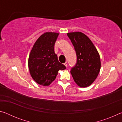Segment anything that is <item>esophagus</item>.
Wrapping results in <instances>:
<instances>
[{
  "instance_id": "1",
  "label": "esophagus",
  "mask_w": 122,
  "mask_h": 122,
  "mask_svg": "<svg viewBox=\"0 0 122 122\" xmlns=\"http://www.w3.org/2000/svg\"><path fill=\"white\" fill-rule=\"evenodd\" d=\"M64 65H65L66 67H67V65H68V63H67V62H66L64 63Z\"/></svg>"
}]
</instances>
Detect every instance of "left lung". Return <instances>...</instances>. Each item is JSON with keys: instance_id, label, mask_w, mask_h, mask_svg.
<instances>
[{"instance_id": "obj_1", "label": "left lung", "mask_w": 122, "mask_h": 122, "mask_svg": "<svg viewBox=\"0 0 122 122\" xmlns=\"http://www.w3.org/2000/svg\"><path fill=\"white\" fill-rule=\"evenodd\" d=\"M67 36L77 56L76 63L71 73L78 86L86 87L93 83L100 71V55L90 39L82 32L68 33Z\"/></svg>"}]
</instances>
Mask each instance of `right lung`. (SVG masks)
Masks as SVG:
<instances>
[{
  "mask_svg": "<svg viewBox=\"0 0 122 122\" xmlns=\"http://www.w3.org/2000/svg\"><path fill=\"white\" fill-rule=\"evenodd\" d=\"M59 33L46 32L35 42L28 58L30 74L35 81L40 85L48 86L55 78L60 70L66 66L60 63L54 52V45Z\"/></svg>",
  "mask_w": 122,
  "mask_h": 122,
  "instance_id": "obj_1",
  "label": "right lung"
}]
</instances>
